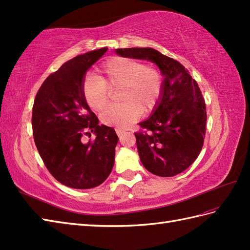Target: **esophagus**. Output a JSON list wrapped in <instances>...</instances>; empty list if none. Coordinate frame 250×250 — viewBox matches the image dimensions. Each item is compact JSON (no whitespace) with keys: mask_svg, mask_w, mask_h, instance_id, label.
Listing matches in <instances>:
<instances>
[{"mask_svg":"<svg viewBox=\"0 0 250 250\" xmlns=\"http://www.w3.org/2000/svg\"><path fill=\"white\" fill-rule=\"evenodd\" d=\"M116 133L118 134V136H121L122 134L125 133V131H124V130H121V129H116Z\"/></svg>","mask_w":250,"mask_h":250,"instance_id":"esophagus-1","label":"esophagus"}]
</instances>
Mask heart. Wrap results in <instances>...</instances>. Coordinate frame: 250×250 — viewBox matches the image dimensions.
Segmentation results:
<instances>
[{
  "label": "heart",
  "mask_w": 250,
  "mask_h": 250,
  "mask_svg": "<svg viewBox=\"0 0 250 250\" xmlns=\"http://www.w3.org/2000/svg\"><path fill=\"white\" fill-rule=\"evenodd\" d=\"M99 75L87 76L82 86L83 99L94 111L108 103L109 90L120 89V104L102 111V124L126 129L143 115L151 114L163 94V76L159 68L132 58L115 57L103 62Z\"/></svg>",
  "instance_id": "b5f03b06"
}]
</instances>
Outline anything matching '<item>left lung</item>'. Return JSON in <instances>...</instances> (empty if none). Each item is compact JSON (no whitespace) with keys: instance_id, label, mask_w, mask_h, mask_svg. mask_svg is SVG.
Returning <instances> with one entry per match:
<instances>
[{"instance_id":"obj_1","label":"left lung","mask_w":250,"mask_h":250,"mask_svg":"<svg viewBox=\"0 0 250 250\" xmlns=\"http://www.w3.org/2000/svg\"><path fill=\"white\" fill-rule=\"evenodd\" d=\"M116 52L156 63L164 75L160 103L134 133L143 166L161 177L184 172L199 157L205 139L206 105L198 83L182 63L158 50L122 48Z\"/></svg>"}]
</instances>
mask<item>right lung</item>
Here are the masks:
<instances>
[{
  "label": "right lung",
  "mask_w": 250,
  "mask_h": 250,
  "mask_svg": "<svg viewBox=\"0 0 250 250\" xmlns=\"http://www.w3.org/2000/svg\"><path fill=\"white\" fill-rule=\"evenodd\" d=\"M107 48L89 51L65 62L45 79L36 93L32 129L40 156L58 182L75 189H90L109 176L118 136L99 125L82 94L84 73ZM96 139L84 145L83 135Z\"/></svg>",
  "instance_id": "add662e5"
}]
</instances>
